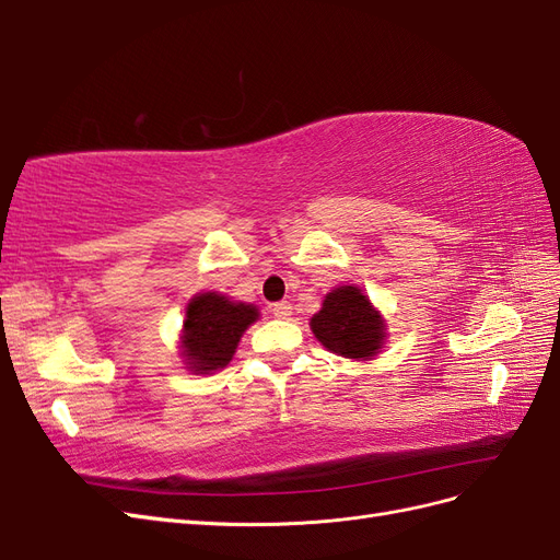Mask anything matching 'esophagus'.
Here are the masks:
<instances>
[{"mask_svg":"<svg viewBox=\"0 0 560 560\" xmlns=\"http://www.w3.org/2000/svg\"><path fill=\"white\" fill-rule=\"evenodd\" d=\"M270 313H273L280 319H287L292 315V303L290 301H278V303H273V306H270Z\"/></svg>","mask_w":560,"mask_h":560,"instance_id":"esophagus-1","label":"esophagus"}]
</instances>
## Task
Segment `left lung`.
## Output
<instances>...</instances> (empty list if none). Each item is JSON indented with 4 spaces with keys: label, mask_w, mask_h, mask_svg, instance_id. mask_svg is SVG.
I'll return each instance as SVG.
<instances>
[{
    "label": "left lung",
    "mask_w": 560,
    "mask_h": 560,
    "mask_svg": "<svg viewBox=\"0 0 560 560\" xmlns=\"http://www.w3.org/2000/svg\"><path fill=\"white\" fill-rule=\"evenodd\" d=\"M311 329L329 352L346 360H374L385 346L387 322L358 284H338L311 317Z\"/></svg>",
    "instance_id": "1"
}]
</instances>
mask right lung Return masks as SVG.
<instances>
[{
	"mask_svg": "<svg viewBox=\"0 0 560 560\" xmlns=\"http://www.w3.org/2000/svg\"><path fill=\"white\" fill-rule=\"evenodd\" d=\"M259 319L254 303L233 301L219 292H198L186 303L179 334V358L191 374H212L224 369L243 334Z\"/></svg>",
	"mask_w": 560,
	"mask_h": 560,
	"instance_id": "obj_1",
	"label": "right lung"
}]
</instances>
